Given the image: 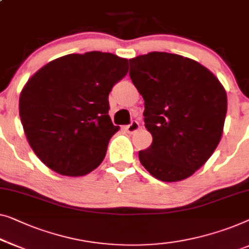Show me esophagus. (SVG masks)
Here are the masks:
<instances>
[{
  "instance_id": "esophagus-1",
  "label": "esophagus",
  "mask_w": 249,
  "mask_h": 249,
  "mask_svg": "<svg viewBox=\"0 0 249 249\" xmlns=\"http://www.w3.org/2000/svg\"><path fill=\"white\" fill-rule=\"evenodd\" d=\"M139 128H140V125H139L138 122L132 121L129 125H125L124 129L128 133H133V132H136L137 130H139Z\"/></svg>"
}]
</instances>
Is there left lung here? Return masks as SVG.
Listing matches in <instances>:
<instances>
[{"mask_svg":"<svg viewBox=\"0 0 249 249\" xmlns=\"http://www.w3.org/2000/svg\"><path fill=\"white\" fill-rule=\"evenodd\" d=\"M130 78L145 100L143 121L153 143L139 160L155 178L178 182L205 164L220 142L227 93L196 60L153 52L129 59Z\"/></svg>","mask_w":249,"mask_h":249,"instance_id":"1","label":"left lung"}]
</instances>
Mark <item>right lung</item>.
<instances>
[{"mask_svg": "<svg viewBox=\"0 0 249 249\" xmlns=\"http://www.w3.org/2000/svg\"><path fill=\"white\" fill-rule=\"evenodd\" d=\"M128 73V59L111 53H70L32 75L19 100L21 124L39 160L65 176L89 174L102 163L119 129L109 93Z\"/></svg>", "mask_w": 249, "mask_h": 249, "instance_id": "right-lung-1", "label": "right lung"}]
</instances>
